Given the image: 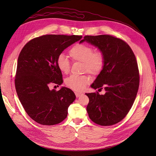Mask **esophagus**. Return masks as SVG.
<instances>
[{"label": "esophagus", "mask_w": 156, "mask_h": 156, "mask_svg": "<svg viewBox=\"0 0 156 156\" xmlns=\"http://www.w3.org/2000/svg\"><path fill=\"white\" fill-rule=\"evenodd\" d=\"M75 95H76V97H80L81 95H82V94H81V93H79V92H75Z\"/></svg>", "instance_id": "esophagus-1"}]
</instances>
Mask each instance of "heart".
Returning a JSON list of instances; mask_svg holds the SVG:
<instances>
[{
    "label": "heart",
    "mask_w": 156,
    "mask_h": 156,
    "mask_svg": "<svg viewBox=\"0 0 156 156\" xmlns=\"http://www.w3.org/2000/svg\"><path fill=\"white\" fill-rule=\"evenodd\" d=\"M69 54L73 61L83 62V71H87L92 75H98L104 68L105 59L103 54L101 52H94V48L87 44H76L70 49ZM56 62L62 73H69L71 63L65 54H59ZM89 83L90 78L87 75H71L65 80L66 87L76 92L83 90Z\"/></svg>",
    "instance_id": "heart-1"
}]
</instances>
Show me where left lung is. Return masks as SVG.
<instances>
[{"label":"left lung","mask_w":156,"mask_h":156,"mask_svg":"<svg viewBox=\"0 0 156 156\" xmlns=\"http://www.w3.org/2000/svg\"><path fill=\"white\" fill-rule=\"evenodd\" d=\"M87 42L104 55V66L91 87L104 88V95L85 94L89 98L88 116L102 126L115 125L132 108L139 87V73L136 57L123 40L108 35L85 36L80 44Z\"/></svg>","instance_id":"left-lung-1"}]
</instances>
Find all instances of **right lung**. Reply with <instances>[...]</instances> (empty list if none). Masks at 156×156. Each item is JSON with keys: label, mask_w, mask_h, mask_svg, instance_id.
Here are the masks:
<instances>
[{"label": "right lung", "mask_w": 156, "mask_h": 156, "mask_svg": "<svg viewBox=\"0 0 156 156\" xmlns=\"http://www.w3.org/2000/svg\"><path fill=\"white\" fill-rule=\"evenodd\" d=\"M78 35H46L32 39L24 46L18 59L15 87L28 115L38 123L54 125L68 115L76 99L71 89L50 90L51 83H62L57 58L64 49L81 39Z\"/></svg>", "instance_id": "obj_1"}]
</instances>
